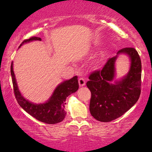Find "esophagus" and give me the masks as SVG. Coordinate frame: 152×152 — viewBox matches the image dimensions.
Segmentation results:
<instances>
[{
  "instance_id": "34e87169",
  "label": "esophagus",
  "mask_w": 152,
  "mask_h": 152,
  "mask_svg": "<svg viewBox=\"0 0 152 152\" xmlns=\"http://www.w3.org/2000/svg\"><path fill=\"white\" fill-rule=\"evenodd\" d=\"M86 84V82H85V80L84 78L81 77L79 79V85L80 86H84Z\"/></svg>"
}]
</instances>
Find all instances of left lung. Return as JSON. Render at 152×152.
<instances>
[{"mask_svg": "<svg viewBox=\"0 0 152 152\" xmlns=\"http://www.w3.org/2000/svg\"><path fill=\"white\" fill-rule=\"evenodd\" d=\"M130 58L128 73L120 80H115V63L120 54ZM141 60L133 48H122L117 55L108 60L102 70L92 72L86 86L91 92V115L100 122L117 119L137 102L140 95Z\"/></svg>", "mask_w": 152, "mask_h": 152, "instance_id": "8db88e82", "label": "left lung"}]
</instances>
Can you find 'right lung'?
<instances>
[{
  "instance_id": "obj_1",
  "label": "right lung",
  "mask_w": 152,
  "mask_h": 152,
  "mask_svg": "<svg viewBox=\"0 0 152 152\" xmlns=\"http://www.w3.org/2000/svg\"><path fill=\"white\" fill-rule=\"evenodd\" d=\"M33 41H41V39L36 37H31L23 41L19 48L24 43ZM11 75L16 99L22 109L39 121L44 123L53 124L63 121L66 115V111L64 109L66 99L68 96L75 93L79 88L77 77L75 76L58 85L50 97L45 102L34 104L26 99L20 93L14 72L13 62H12L11 65Z\"/></svg>"
}]
</instances>
